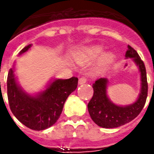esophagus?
Segmentation results:
<instances>
[{
    "mask_svg": "<svg viewBox=\"0 0 154 154\" xmlns=\"http://www.w3.org/2000/svg\"><path fill=\"white\" fill-rule=\"evenodd\" d=\"M87 77H82L81 78H79V81H78V84L79 85H82V84L86 83L87 82Z\"/></svg>",
    "mask_w": 154,
    "mask_h": 154,
    "instance_id": "1",
    "label": "esophagus"
}]
</instances>
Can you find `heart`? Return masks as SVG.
Wrapping results in <instances>:
<instances>
[{
	"instance_id": "b5f03b06",
	"label": "heart",
	"mask_w": 154,
	"mask_h": 154,
	"mask_svg": "<svg viewBox=\"0 0 154 154\" xmlns=\"http://www.w3.org/2000/svg\"><path fill=\"white\" fill-rule=\"evenodd\" d=\"M102 51H103V48L101 47V46H97V47L91 48H90L87 52L85 59H86L87 62H91V61L94 60L102 53ZM113 58L114 56L111 53H106V54H104L100 57L99 61H98L97 68H96L97 71L100 72V71L104 70L106 67H108L112 63Z\"/></svg>"
}]
</instances>
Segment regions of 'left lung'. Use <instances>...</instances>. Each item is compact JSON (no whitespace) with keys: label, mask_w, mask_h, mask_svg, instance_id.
I'll list each match as a JSON object with an SVG mask.
<instances>
[{"label":"left lung","mask_w":154,"mask_h":154,"mask_svg":"<svg viewBox=\"0 0 154 154\" xmlns=\"http://www.w3.org/2000/svg\"><path fill=\"white\" fill-rule=\"evenodd\" d=\"M126 58H132L140 72V92L137 100L127 106H119L113 103L107 95L108 79L100 77L93 83L94 94L87 105L91 119L97 125L111 129L124 125L136 118L144 106L148 96V82L145 66L138 53L128 45Z\"/></svg>","instance_id":"obj_1"}]
</instances>
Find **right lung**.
Returning a JSON list of instances; mask_svg holds the SVG:
<instances>
[{"label": "right lung", "mask_w": 154, "mask_h": 154, "mask_svg": "<svg viewBox=\"0 0 154 154\" xmlns=\"http://www.w3.org/2000/svg\"><path fill=\"white\" fill-rule=\"evenodd\" d=\"M32 44L25 46L19 56L26 53ZM78 78H54L44 90L36 94L25 91L18 83L15 74V65L9 70L7 96L13 115L20 122L33 130H44L54 125L59 118L68 96L76 90Z\"/></svg>", "instance_id": "1"}]
</instances>
